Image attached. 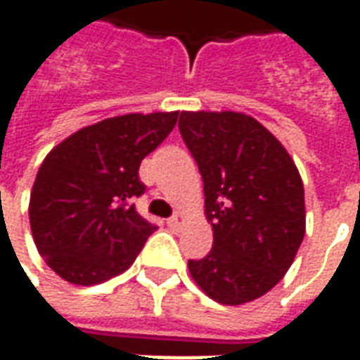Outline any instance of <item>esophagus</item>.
<instances>
[{
    "label": "esophagus",
    "mask_w": 360,
    "mask_h": 360,
    "mask_svg": "<svg viewBox=\"0 0 360 360\" xmlns=\"http://www.w3.org/2000/svg\"><path fill=\"white\" fill-rule=\"evenodd\" d=\"M183 221H185V216L183 214H173L172 218L167 219V227H172V229H179L181 226H183Z\"/></svg>",
    "instance_id": "1"
}]
</instances>
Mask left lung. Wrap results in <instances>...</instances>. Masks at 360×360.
Masks as SVG:
<instances>
[{
  "instance_id": "obj_1",
  "label": "left lung",
  "mask_w": 360,
  "mask_h": 360,
  "mask_svg": "<svg viewBox=\"0 0 360 360\" xmlns=\"http://www.w3.org/2000/svg\"><path fill=\"white\" fill-rule=\"evenodd\" d=\"M179 131L204 181L212 250L188 260L210 299L243 304L270 291L304 237V188L283 144L237 111H181Z\"/></svg>"
}]
</instances>
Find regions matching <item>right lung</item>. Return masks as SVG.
Listing matches in <instances>:
<instances>
[{"mask_svg":"<svg viewBox=\"0 0 360 360\" xmlns=\"http://www.w3.org/2000/svg\"><path fill=\"white\" fill-rule=\"evenodd\" d=\"M177 111L127 113L84 127L46 156L30 193V229L46 264L96 285L133 264L156 226L133 200L139 167L177 123Z\"/></svg>","mask_w":360,"mask_h":360,"instance_id":"right-lung-1","label":"right lung"}]
</instances>
